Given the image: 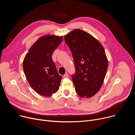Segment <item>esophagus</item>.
Segmentation results:
<instances>
[{"label":"esophagus","instance_id":"obj_1","mask_svg":"<svg viewBox=\"0 0 135 135\" xmlns=\"http://www.w3.org/2000/svg\"><path fill=\"white\" fill-rule=\"evenodd\" d=\"M69 76V75L67 74V73H66L64 76H63V78H68Z\"/></svg>","mask_w":135,"mask_h":135}]
</instances>
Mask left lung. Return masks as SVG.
<instances>
[{
  "label": "left lung",
  "instance_id": "1",
  "mask_svg": "<svg viewBox=\"0 0 135 135\" xmlns=\"http://www.w3.org/2000/svg\"><path fill=\"white\" fill-rule=\"evenodd\" d=\"M74 61L75 73L71 75L76 93L82 98L97 93L104 82L108 60L100 42L89 33L75 29L64 36Z\"/></svg>",
  "mask_w": 135,
  "mask_h": 135
}]
</instances>
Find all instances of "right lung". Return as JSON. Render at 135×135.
<instances>
[{
  "instance_id": "right-lung-1",
  "label": "right lung",
  "mask_w": 135,
  "mask_h": 135,
  "mask_svg": "<svg viewBox=\"0 0 135 135\" xmlns=\"http://www.w3.org/2000/svg\"><path fill=\"white\" fill-rule=\"evenodd\" d=\"M62 38L54 35L41 37L24 59L23 68L27 80L32 89L42 96L51 97L59 89L62 76L56 70L52 55Z\"/></svg>"
}]
</instances>
